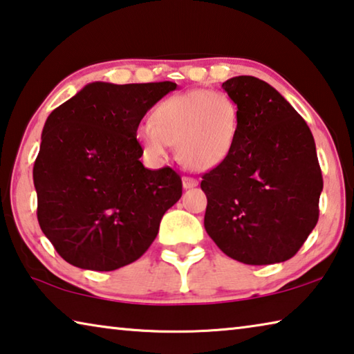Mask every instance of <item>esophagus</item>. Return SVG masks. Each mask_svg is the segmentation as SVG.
I'll return each mask as SVG.
<instances>
[{"label":"esophagus","mask_w":354,"mask_h":354,"mask_svg":"<svg viewBox=\"0 0 354 354\" xmlns=\"http://www.w3.org/2000/svg\"><path fill=\"white\" fill-rule=\"evenodd\" d=\"M198 186V181L197 179H194V178H189V176H184L183 178V187L184 189H194V187H197Z\"/></svg>","instance_id":"esophagus-1"}]
</instances>
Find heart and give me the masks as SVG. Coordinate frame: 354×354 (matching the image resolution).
<instances>
[{"label":"heart","mask_w":354,"mask_h":354,"mask_svg":"<svg viewBox=\"0 0 354 354\" xmlns=\"http://www.w3.org/2000/svg\"><path fill=\"white\" fill-rule=\"evenodd\" d=\"M239 132L236 99L223 91L192 89L162 100L151 113L149 124L137 129L136 138L151 160H164L168 145H175L183 165L207 171L228 159Z\"/></svg>","instance_id":"obj_1"}]
</instances>
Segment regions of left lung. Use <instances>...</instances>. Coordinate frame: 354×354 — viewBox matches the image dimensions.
I'll return each instance as SVG.
<instances>
[{
  "mask_svg": "<svg viewBox=\"0 0 354 354\" xmlns=\"http://www.w3.org/2000/svg\"><path fill=\"white\" fill-rule=\"evenodd\" d=\"M222 88L239 104L241 132L228 159L203 175L206 233L245 265L287 261L318 222L323 178L315 140L269 83L239 75Z\"/></svg>",
  "mask_w": 354,
  "mask_h": 354,
  "instance_id": "left-lung-1",
  "label": "left lung"
}]
</instances>
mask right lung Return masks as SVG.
Segmentation results:
<instances>
[{
    "instance_id": "add662e5",
    "label": "right lung",
    "mask_w": 354,
    "mask_h": 354,
    "mask_svg": "<svg viewBox=\"0 0 354 354\" xmlns=\"http://www.w3.org/2000/svg\"><path fill=\"white\" fill-rule=\"evenodd\" d=\"M176 83L93 82L48 115L32 168L37 221L67 263L115 271L153 244L183 195L170 167L149 170L136 132Z\"/></svg>"
}]
</instances>
